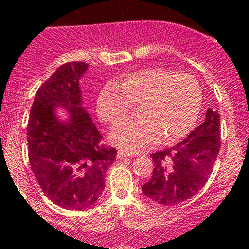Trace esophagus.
I'll list each match as a JSON object with an SVG mask.
<instances>
[{"mask_svg":"<svg viewBox=\"0 0 249 249\" xmlns=\"http://www.w3.org/2000/svg\"><path fill=\"white\" fill-rule=\"evenodd\" d=\"M117 157H118V158L132 157V153H128V152H126V151H122V149H120V151L117 152Z\"/></svg>","mask_w":249,"mask_h":249,"instance_id":"obj_1","label":"esophagus"}]
</instances>
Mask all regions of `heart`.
<instances>
[{
	"instance_id": "b5f03b06",
	"label": "heart",
	"mask_w": 249,
	"mask_h": 249,
	"mask_svg": "<svg viewBox=\"0 0 249 249\" xmlns=\"http://www.w3.org/2000/svg\"><path fill=\"white\" fill-rule=\"evenodd\" d=\"M137 105V118L112 129L111 142L131 153L163 142H175L196 126L202 106V89L192 74L149 67L131 72L103 86L97 97V113L103 122L116 124Z\"/></svg>"
}]
</instances>
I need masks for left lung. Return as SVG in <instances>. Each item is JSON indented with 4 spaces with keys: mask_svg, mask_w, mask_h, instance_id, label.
Wrapping results in <instances>:
<instances>
[{
    "mask_svg": "<svg viewBox=\"0 0 249 249\" xmlns=\"http://www.w3.org/2000/svg\"><path fill=\"white\" fill-rule=\"evenodd\" d=\"M221 117L207 109L206 121L182 142L152 153L155 169L142 191L153 202L176 206L201 190L212 173L221 147Z\"/></svg>",
    "mask_w": 249,
    "mask_h": 249,
    "instance_id": "left-lung-1",
    "label": "left lung"
}]
</instances>
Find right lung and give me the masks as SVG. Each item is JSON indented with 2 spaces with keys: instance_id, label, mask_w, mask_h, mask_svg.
Listing matches in <instances>:
<instances>
[{
  "instance_id": "obj_1",
  "label": "right lung",
  "mask_w": 249,
  "mask_h": 249,
  "mask_svg": "<svg viewBox=\"0 0 249 249\" xmlns=\"http://www.w3.org/2000/svg\"><path fill=\"white\" fill-rule=\"evenodd\" d=\"M87 67L85 62L59 66L37 91L27 127L28 158L39 187L57 206L73 211L100 198L117 153L101 143L102 136L81 107L80 78ZM56 108H65L70 118L61 123Z\"/></svg>"
}]
</instances>
